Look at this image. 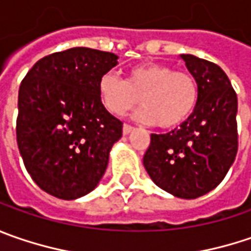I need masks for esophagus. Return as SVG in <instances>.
<instances>
[{
    "label": "esophagus",
    "instance_id": "esophagus-1",
    "mask_svg": "<svg viewBox=\"0 0 251 251\" xmlns=\"http://www.w3.org/2000/svg\"><path fill=\"white\" fill-rule=\"evenodd\" d=\"M133 129H135L133 126H130V125H127V124H125V125H124V127H122V132H124V135H129V133H130V132H132Z\"/></svg>",
    "mask_w": 251,
    "mask_h": 251
}]
</instances>
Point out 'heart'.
<instances>
[{
	"instance_id": "heart-1",
	"label": "heart",
	"mask_w": 251,
	"mask_h": 251,
	"mask_svg": "<svg viewBox=\"0 0 251 251\" xmlns=\"http://www.w3.org/2000/svg\"><path fill=\"white\" fill-rule=\"evenodd\" d=\"M98 94L111 114L124 115L142 102L145 108L137 119L161 129H174L194 114L200 88L188 71L174 70L163 63H142L127 71L126 80L112 71L102 74Z\"/></svg>"
}]
</instances>
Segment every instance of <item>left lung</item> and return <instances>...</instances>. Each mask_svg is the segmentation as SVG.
Returning <instances> with one entry per match:
<instances>
[{
	"label": "left lung",
	"mask_w": 251,
	"mask_h": 251,
	"mask_svg": "<svg viewBox=\"0 0 251 251\" xmlns=\"http://www.w3.org/2000/svg\"><path fill=\"white\" fill-rule=\"evenodd\" d=\"M200 88L194 114L178 129L151 133L143 166L161 190L194 200L224 180L237 153V95L212 61L182 54Z\"/></svg>",
	"instance_id": "8db88e82"
}]
</instances>
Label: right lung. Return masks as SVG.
<instances>
[{"instance_id":"add662e5","label":"right lung","mask_w":251,"mask_h":251,"mask_svg":"<svg viewBox=\"0 0 251 251\" xmlns=\"http://www.w3.org/2000/svg\"><path fill=\"white\" fill-rule=\"evenodd\" d=\"M109 51L73 48L35 63L18 94L17 142L29 176L60 200L91 192L124 124L101 104L98 81L118 64Z\"/></svg>"}]
</instances>
